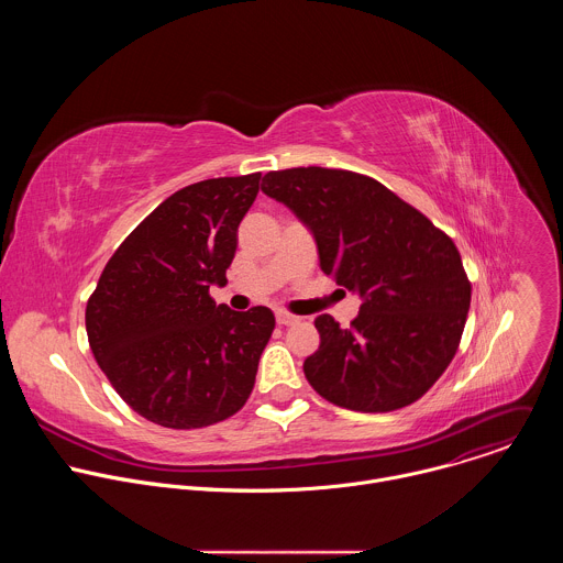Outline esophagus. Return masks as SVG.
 Segmentation results:
<instances>
[{
    "label": "esophagus",
    "mask_w": 563,
    "mask_h": 563,
    "mask_svg": "<svg viewBox=\"0 0 563 563\" xmlns=\"http://www.w3.org/2000/svg\"><path fill=\"white\" fill-rule=\"evenodd\" d=\"M296 320H298V316H294V313H289V311H283V309L276 311V323H278V325H294Z\"/></svg>",
    "instance_id": "obj_1"
}]
</instances>
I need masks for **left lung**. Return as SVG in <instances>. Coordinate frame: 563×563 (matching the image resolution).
Returning <instances> with one entry per match:
<instances>
[{"label": "left lung", "mask_w": 563, "mask_h": 563, "mask_svg": "<svg viewBox=\"0 0 563 563\" xmlns=\"http://www.w3.org/2000/svg\"><path fill=\"white\" fill-rule=\"evenodd\" d=\"M263 194L313 235L320 269L361 298L350 328L313 325L309 385L330 404L389 412L421 398L456 354L470 309L459 250L421 211L374 178L323 167L269 172Z\"/></svg>", "instance_id": "1"}]
</instances>
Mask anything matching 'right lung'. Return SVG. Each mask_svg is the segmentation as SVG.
<instances>
[{"mask_svg": "<svg viewBox=\"0 0 563 563\" xmlns=\"http://www.w3.org/2000/svg\"><path fill=\"white\" fill-rule=\"evenodd\" d=\"M261 174L211 178L176 191L107 263L87 305L91 352L115 391L151 423L205 428L250 398L276 318L233 311L209 287L227 285L238 224Z\"/></svg>", "mask_w": 563, "mask_h": 563, "instance_id": "1", "label": "right lung"}]
</instances>
